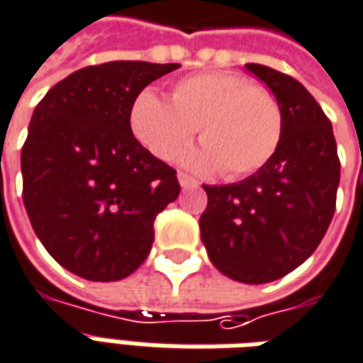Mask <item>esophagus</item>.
<instances>
[{
    "mask_svg": "<svg viewBox=\"0 0 363 363\" xmlns=\"http://www.w3.org/2000/svg\"><path fill=\"white\" fill-rule=\"evenodd\" d=\"M177 179H179V182H181L182 189H194V186H199V182L194 181V179H190L189 174L179 173L177 174Z\"/></svg>",
    "mask_w": 363,
    "mask_h": 363,
    "instance_id": "esophagus-1",
    "label": "esophagus"
}]
</instances>
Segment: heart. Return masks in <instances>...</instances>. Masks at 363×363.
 <instances>
[{
  "label": "heart",
  "mask_w": 363,
  "mask_h": 363,
  "mask_svg": "<svg viewBox=\"0 0 363 363\" xmlns=\"http://www.w3.org/2000/svg\"><path fill=\"white\" fill-rule=\"evenodd\" d=\"M129 128L151 155L171 161L199 128L202 145L181 157L196 173L240 179L259 171L283 133L277 98L234 72H200L173 86L171 102L141 90L131 102Z\"/></svg>",
  "instance_id": "b5f03b06"
}]
</instances>
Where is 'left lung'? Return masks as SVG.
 <instances>
[{
	"instance_id": "obj_1",
	"label": "left lung",
	"mask_w": 363,
	"mask_h": 363,
	"mask_svg": "<svg viewBox=\"0 0 363 363\" xmlns=\"http://www.w3.org/2000/svg\"><path fill=\"white\" fill-rule=\"evenodd\" d=\"M245 70L277 98L283 133L257 173L204 186L200 238L220 273L261 285L296 269L323 242L336 208L340 161L332 123L305 86L263 65Z\"/></svg>"
}]
</instances>
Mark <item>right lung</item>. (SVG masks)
<instances>
[{
	"label": "right lung",
	"instance_id": "obj_1",
	"mask_svg": "<svg viewBox=\"0 0 363 363\" xmlns=\"http://www.w3.org/2000/svg\"><path fill=\"white\" fill-rule=\"evenodd\" d=\"M179 65L113 60L76 70L33 111L21 151L23 202L55 259L88 281H120L145 261L153 222L181 186L133 138L129 110Z\"/></svg>",
	"mask_w": 363,
	"mask_h": 363
}]
</instances>
